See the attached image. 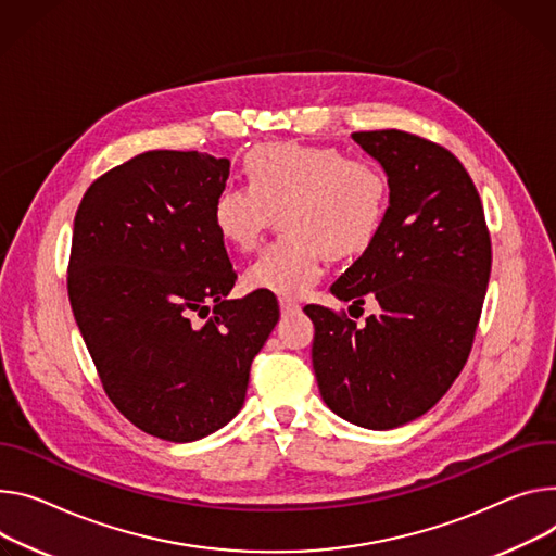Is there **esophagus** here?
Segmentation results:
<instances>
[{"label":"esophagus","mask_w":556,"mask_h":556,"mask_svg":"<svg viewBox=\"0 0 556 556\" xmlns=\"http://www.w3.org/2000/svg\"><path fill=\"white\" fill-rule=\"evenodd\" d=\"M279 311H281L283 317H288V315H296L301 311V306L296 304V301L283 296V299H279Z\"/></svg>","instance_id":"1"}]
</instances>
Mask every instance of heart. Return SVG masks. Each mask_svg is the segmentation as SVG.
Returning <instances> with one entry per match:
<instances>
[{
	"label": "heart",
	"instance_id": "b5f03b06",
	"mask_svg": "<svg viewBox=\"0 0 556 556\" xmlns=\"http://www.w3.org/2000/svg\"><path fill=\"white\" fill-rule=\"evenodd\" d=\"M243 170L248 186L228 184L213 199L219 237L250 250L279 210L286 232L245 268L250 290L304 294L321 277L326 255L355 257L381 230L388 181L366 160H345L328 146L270 141L248 150Z\"/></svg>",
	"mask_w": 556,
	"mask_h": 556
}]
</instances>
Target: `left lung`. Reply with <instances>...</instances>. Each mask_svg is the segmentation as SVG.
<instances>
[{
	"mask_svg": "<svg viewBox=\"0 0 556 556\" xmlns=\"http://www.w3.org/2000/svg\"><path fill=\"white\" fill-rule=\"evenodd\" d=\"M352 139L383 168L388 208L330 292L352 306L372 294L379 311L364 326L321 306L304 313L326 406L355 426L392 430L426 415L466 366L492 250L479 192L445 148L401 130Z\"/></svg>",
	"mask_w": 556,
	"mask_h": 556,
	"instance_id": "8db88e82",
	"label": "left lung"
}]
</instances>
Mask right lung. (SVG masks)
<instances>
[{"mask_svg": "<svg viewBox=\"0 0 556 556\" xmlns=\"http://www.w3.org/2000/svg\"><path fill=\"white\" fill-rule=\"evenodd\" d=\"M230 162L148 150L92 181L75 215L68 296L115 408L164 441L237 417L250 364L279 321L273 292L226 299L235 270L213 226ZM216 304L201 327L194 312Z\"/></svg>", "mask_w": 556, "mask_h": 556, "instance_id": "1", "label": "right lung"}]
</instances>
